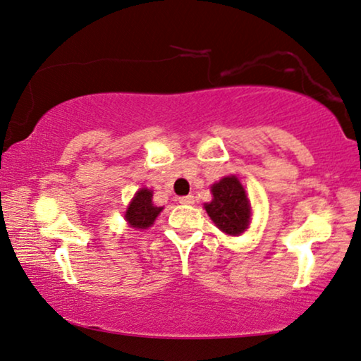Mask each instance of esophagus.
<instances>
[{"instance_id":"esophagus-1","label":"esophagus","mask_w":361,"mask_h":361,"mask_svg":"<svg viewBox=\"0 0 361 361\" xmlns=\"http://www.w3.org/2000/svg\"><path fill=\"white\" fill-rule=\"evenodd\" d=\"M193 202H195V198H193V195H185V197H180L179 198V203L180 204H193Z\"/></svg>"}]
</instances>
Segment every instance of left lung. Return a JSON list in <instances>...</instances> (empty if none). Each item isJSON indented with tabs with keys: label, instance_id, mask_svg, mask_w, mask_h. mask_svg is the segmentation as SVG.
<instances>
[{
	"label": "left lung",
	"instance_id": "1",
	"mask_svg": "<svg viewBox=\"0 0 361 361\" xmlns=\"http://www.w3.org/2000/svg\"><path fill=\"white\" fill-rule=\"evenodd\" d=\"M212 193L213 200L203 207L216 227L229 235L243 234L250 224L252 204L240 180L235 176L223 177L212 185Z\"/></svg>",
	"mask_w": 361,
	"mask_h": 361
}]
</instances>
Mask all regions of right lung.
<instances>
[{"label":"right lung","mask_w":361,"mask_h":361,"mask_svg":"<svg viewBox=\"0 0 361 361\" xmlns=\"http://www.w3.org/2000/svg\"><path fill=\"white\" fill-rule=\"evenodd\" d=\"M152 198L153 192L145 187L135 193L124 214V218L130 227H135V229H148L149 226H153L154 219L163 212V207H154Z\"/></svg>","instance_id":"right-lung-1"}]
</instances>
